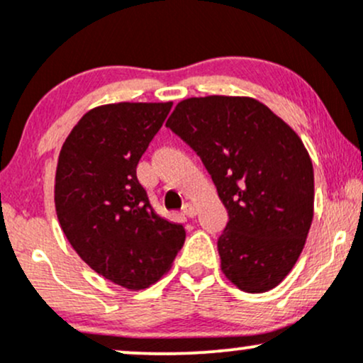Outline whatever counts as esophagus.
<instances>
[{
    "instance_id": "34e87169",
    "label": "esophagus",
    "mask_w": 363,
    "mask_h": 363,
    "mask_svg": "<svg viewBox=\"0 0 363 363\" xmlns=\"http://www.w3.org/2000/svg\"><path fill=\"white\" fill-rule=\"evenodd\" d=\"M182 211H184V215L189 216V218H194L196 213H198V210H196V206L193 203H186L184 208H182Z\"/></svg>"
}]
</instances>
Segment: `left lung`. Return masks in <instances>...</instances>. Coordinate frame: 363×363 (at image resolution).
Masks as SVG:
<instances>
[{"label":"left lung","instance_id":"1","mask_svg":"<svg viewBox=\"0 0 363 363\" xmlns=\"http://www.w3.org/2000/svg\"><path fill=\"white\" fill-rule=\"evenodd\" d=\"M201 158L228 222L222 272L240 290L274 289L301 256L314 215V170L285 121L249 97H193L165 124Z\"/></svg>","mask_w":363,"mask_h":363}]
</instances>
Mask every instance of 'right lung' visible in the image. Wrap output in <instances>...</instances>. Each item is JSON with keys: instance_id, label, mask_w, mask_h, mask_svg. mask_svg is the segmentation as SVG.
I'll return each instance as SVG.
<instances>
[{"instance_id": "obj_1", "label": "right lung", "mask_w": 363, "mask_h": 363, "mask_svg": "<svg viewBox=\"0 0 363 363\" xmlns=\"http://www.w3.org/2000/svg\"><path fill=\"white\" fill-rule=\"evenodd\" d=\"M170 107H95L72 129L57 160L54 203L66 239L95 273L129 290L160 280L186 240L184 227L157 215L136 177Z\"/></svg>"}]
</instances>
